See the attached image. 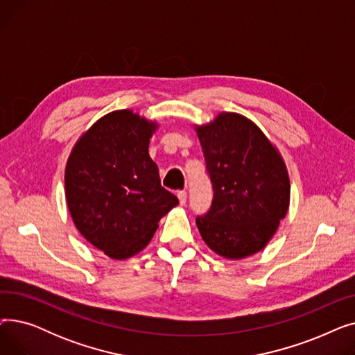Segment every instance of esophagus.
<instances>
[{
    "label": "esophagus",
    "mask_w": 355,
    "mask_h": 355,
    "mask_svg": "<svg viewBox=\"0 0 355 355\" xmlns=\"http://www.w3.org/2000/svg\"><path fill=\"white\" fill-rule=\"evenodd\" d=\"M178 198H180L181 206H184V204L187 202V191H180L178 193Z\"/></svg>",
    "instance_id": "esophagus-1"
}]
</instances>
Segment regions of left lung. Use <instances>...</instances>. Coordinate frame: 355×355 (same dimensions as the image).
Returning a JSON list of instances; mask_svg holds the SVG:
<instances>
[{"mask_svg":"<svg viewBox=\"0 0 355 355\" xmlns=\"http://www.w3.org/2000/svg\"><path fill=\"white\" fill-rule=\"evenodd\" d=\"M213 185L211 206L196 223L217 254L241 259L262 250L289 206V177L279 153L252 121L221 114L197 128Z\"/></svg>","mask_w":355,"mask_h":355,"instance_id":"8db88e82","label":"left lung"}]
</instances>
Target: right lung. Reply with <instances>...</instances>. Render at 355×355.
I'll return each mask as SVG.
<instances>
[{
	"label": "right lung",
	"mask_w": 355,
	"mask_h": 355,
	"mask_svg": "<svg viewBox=\"0 0 355 355\" xmlns=\"http://www.w3.org/2000/svg\"><path fill=\"white\" fill-rule=\"evenodd\" d=\"M155 128L132 110L110 112L69 157L64 185L71 218L89 243L112 259L141 252L178 204L148 154Z\"/></svg>",
	"instance_id": "right-lung-1"
}]
</instances>
